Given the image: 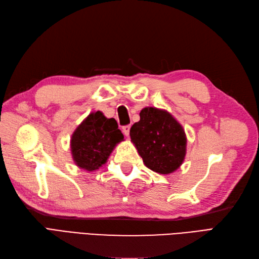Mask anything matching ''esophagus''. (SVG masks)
Returning <instances> with one entry per match:
<instances>
[{
  "label": "esophagus",
  "mask_w": 259,
  "mask_h": 259,
  "mask_svg": "<svg viewBox=\"0 0 259 259\" xmlns=\"http://www.w3.org/2000/svg\"><path fill=\"white\" fill-rule=\"evenodd\" d=\"M130 128H131L130 124H126V126H123V127H122V132H123V135H124V136H127V137L129 136Z\"/></svg>",
  "instance_id": "34e87169"
}]
</instances>
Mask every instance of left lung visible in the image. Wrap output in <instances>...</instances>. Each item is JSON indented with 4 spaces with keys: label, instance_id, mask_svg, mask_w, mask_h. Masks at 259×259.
Returning a JSON list of instances; mask_svg holds the SVG:
<instances>
[{
    "label": "left lung",
    "instance_id": "1",
    "mask_svg": "<svg viewBox=\"0 0 259 259\" xmlns=\"http://www.w3.org/2000/svg\"><path fill=\"white\" fill-rule=\"evenodd\" d=\"M130 138L148 169L169 174L180 168L186 155L185 131L173 116L145 107L130 129Z\"/></svg>",
    "mask_w": 259,
    "mask_h": 259
}]
</instances>
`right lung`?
Wrapping results in <instances>:
<instances>
[{
    "label": "right lung",
    "instance_id": "right-lung-1",
    "mask_svg": "<svg viewBox=\"0 0 259 259\" xmlns=\"http://www.w3.org/2000/svg\"><path fill=\"white\" fill-rule=\"evenodd\" d=\"M123 140L117 121L100 112L91 113L71 139L73 160L80 169L95 171L104 164L116 144Z\"/></svg>",
    "mask_w": 259,
    "mask_h": 259
}]
</instances>
